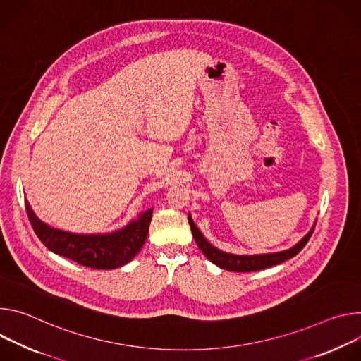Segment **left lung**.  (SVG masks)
Wrapping results in <instances>:
<instances>
[{
  "label": "left lung",
  "mask_w": 361,
  "mask_h": 361,
  "mask_svg": "<svg viewBox=\"0 0 361 361\" xmlns=\"http://www.w3.org/2000/svg\"><path fill=\"white\" fill-rule=\"evenodd\" d=\"M188 221H189V225H190L192 235L195 238V243L199 247V250L204 252V255L211 262L218 265L219 268H224L226 271H235V272H250V271L265 269L268 267L281 264V262L295 257L305 247V244L308 243V239L312 235V231H314V226H315V222H317V219H315V222H314L312 228L308 231V233L304 235L294 247H291L286 251L258 254V255H236V254H229V252H225V251H221V250L215 248L208 241V239L202 235V232L199 231V228L195 225L190 214H188Z\"/></svg>",
  "instance_id": "obj_1"
}]
</instances>
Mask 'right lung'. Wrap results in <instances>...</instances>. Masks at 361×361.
<instances>
[{
	"label": "right lung",
	"instance_id": "obj_1",
	"mask_svg": "<svg viewBox=\"0 0 361 361\" xmlns=\"http://www.w3.org/2000/svg\"><path fill=\"white\" fill-rule=\"evenodd\" d=\"M25 209L34 232L51 252L96 269H114L130 262L146 241L153 214V208L140 212L136 219L113 232L74 233L43 222L27 199Z\"/></svg>",
	"mask_w": 361,
	"mask_h": 361
}]
</instances>
